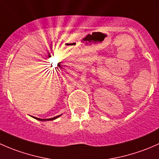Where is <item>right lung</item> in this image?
Returning a JSON list of instances; mask_svg holds the SVG:
<instances>
[{
  "mask_svg": "<svg viewBox=\"0 0 159 159\" xmlns=\"http://www.w3.org/2000/svg\"><path fill=\"white\" fill-rule=\"evenodd\" d=\"M60 116H61V115L57 116H56V117H53V118H51V119H40V118H37V117H34V119H37V120H40V121H50V120H53V119H56L57 118L60 117Z\"/></svg>",
  "mask_w": 159,
  "mask_h": 159,
  "instance_id": "right-lung-1",
  "label": "right lung"
}]
</instances>
